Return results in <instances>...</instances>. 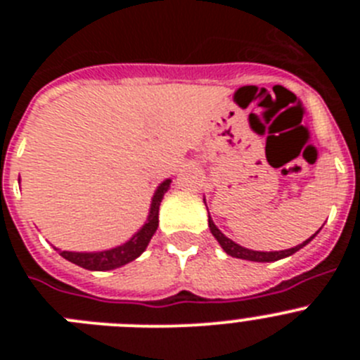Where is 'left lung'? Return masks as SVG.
Segmentation results:
<instances>
[{"instance_id": "left-lung-1", "label": "left lung", "mask_w": 360, "mask_h": 360, "mask_svg": "<svg viewBox=\"0 0 360 360\" xmlns=\"http://www.w3.org/2000/svg\"><path fill=\"white\" fill-rule=\"evenodd\" d=\"M209 229H211L212 236L218 240V243L221 245V249L225 250V252L229 254V256L232 257H240V259H249V262H259V263H270V262H278V259H283V257H288L292 256L294 252H297L299 249H303L304 245L308 243V241L314 240V236L308 238L307 241H303L301 245H295V247H292V249H287V250H276V252H259V250H250V249H245V247H241V245L234 243L232 240H229L225 234H221V231H219L218 227L214 225V221L211 219V216H209Z\"/></svg>"}]
</instances>
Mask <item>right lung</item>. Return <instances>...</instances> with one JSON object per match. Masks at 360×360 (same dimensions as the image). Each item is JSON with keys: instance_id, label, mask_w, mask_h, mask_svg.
I'll list each match as a JSON object with an SVG mask.
<instances>
[{"instance_id": "right-lung-1", "label": "right lung", "mask_w": 360, "mask_h": 360, "mask_svg": "<svg viewBox=\"0 0 360 360\" xmlns=\"http://www.w3.org/2000/svg\"><path fill=\"white\" fill-rule=\"evenodd\" d=\"M171 180H164L160 186L157 187L155 195L151 200V209H149L148 221L144 227L136 232L135 236L124 245H119L115 249L110 250H101V252H70V250H59L65 259L75 263V265L82 266L88 270H113L119 266L126 265V263L133 262L136 257L141 256L146 250L148 243L151 241L153 234L157 232L158 227V209H160V202L164 198L165 191L169 189Z\"/></svg>"}]
</instances>
